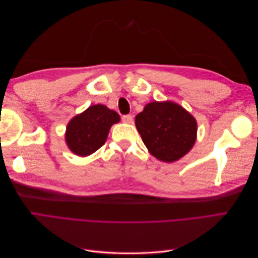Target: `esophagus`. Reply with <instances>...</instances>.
I'll list each match as a JSON object with an SVG mask.
<instances>
[{
    "label": "esophagus",
    "mask_w": 258,
    "mask_h": 258,
    "mask_svg": "<svg viewBox=\"0 0 258 258\" xmlns=\"http://www.w3.org/2000/svg\"><path fill=\"white\" fill-rule=\"evenodd\" d=\"M132 118H134V117H132L131 115H123L121 117V119L124 123H132V122H134V121H132Z\"/></svg>",
    "instance_id": "esophagus-1"
}]
</instances>
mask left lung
I'll return each instance as SVG.
<instances>
[{
    "instance_id": "left-lung-1",
    "label": "left lung",
    "mask_w": 258,
    "mask_h": 258,
    "mask_svg": "<svg viewBox=\"0 0 258 258\" xmlns=\"http://www.w3.org/2000/svg\"><path fill=\"white\" fill-rule=\"evenodd\" d=\"M136 127L148 152L165 162L181 159L197 138L195 117L171 101L146 104L136 116Z\"/></svg>"
}]
</instances>
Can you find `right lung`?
Here are the masks:
<instances>
[{"label": "right lung", "instance_id": "1", "mask_svg": "<svg viewBox=\"0 0 258 258\" xmlns=\"http://www.w3.org/2000/svg\"><path fill=\"white\" fill-rule=\"evenodd\" d=\"M119 120V115L105 105H91L69 121L67 145L77 156L91 155L105 143L108 131Z\"/></svg>", "mask_w": 258, "mask_h": 258}]
</instances>
